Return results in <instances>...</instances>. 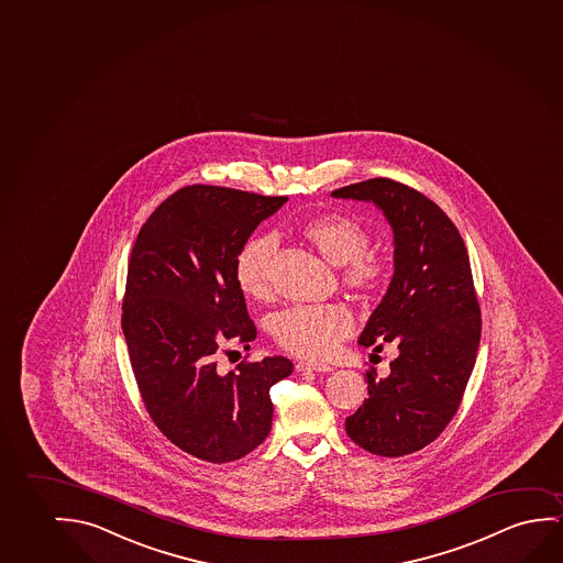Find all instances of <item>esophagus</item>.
<instances>
[{
	"instance_id": "esophagus-1",
	"label": "esophagus",
	"mask_w": 563,
	"mask_h": 563,
	"mask_svg": "<svg viewBox=\"0 0 563 563\" xmlns=\"http://www.w3.org/2000/svg\"><path fill=\"white\" fill-rule=\"evenodd\" d=\"M295 368L297 373H332V366L325 363H309V361H299Z\"/></svg>"
}]
</instances>
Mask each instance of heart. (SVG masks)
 I'll use <instances>...</instances> for the list:
<instances>
[{
	"label": "heart",
	"instance_id": "heart-1",
	"mask_svg": "<svg viewBox=\"0 0 563 563\" xmlns=\"http://www.w3.org/2000/svg\"><path fill=\"white\" fill-rule=\"evenodd\" d=\"M302 239L332 266H341V279L358 291H374L386 282V266L374 254L368 231L349 216H314L299 228ZM274 241H249L235 261V282L249 299L269 295V261ZM353 330V318L340 305H297L272 318V333L282 347L302 358H324Z\"/></svg>",
	"mask_w": 563,
	"mask_h": 563
}]
</instances>
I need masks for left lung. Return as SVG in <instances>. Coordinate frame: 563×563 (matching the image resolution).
Returning <instances> with one entry per match:
<instances>
[{"instance_id":"8db88e82","label":"left lung","mask_w":563,"mask_h":563,"mask_svg":"<svg viewBox=\"0 0 563 563\" xmlns=\"http://www.w3.org/2000/svg\"><path fill=\"white\" fill-rule=\"evenodd\" d=\"M373 202L394 231V276L358 345L397 356L386 378L366 373L368 399L345 420L366 452L401 457L434 442L461 404L481 341V309L460 231L444 210L404 183L376 177L333 190Z\"/></svg>"}]
</instances>
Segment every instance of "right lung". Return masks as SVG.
<instances>
[{"instance_id": "obj_1", "label": "right lung", "mask_w": 563, "mask_h": 563, "mask_svg": "<svg viewBox=\"0 0 563 563\" xmlns=\"http://www.w3.org/2000/svg\"><path fill=\"white\" fill-rule=\"evenodd\" d=\"M287 197L192 185L164 200L136 235L123 299V335L146 411L172 444L230 463L266 440L269 388L294 373L284 356L216 368V353L249 347L256 328L235 261Z\"/></svg>"}]
</instances>
